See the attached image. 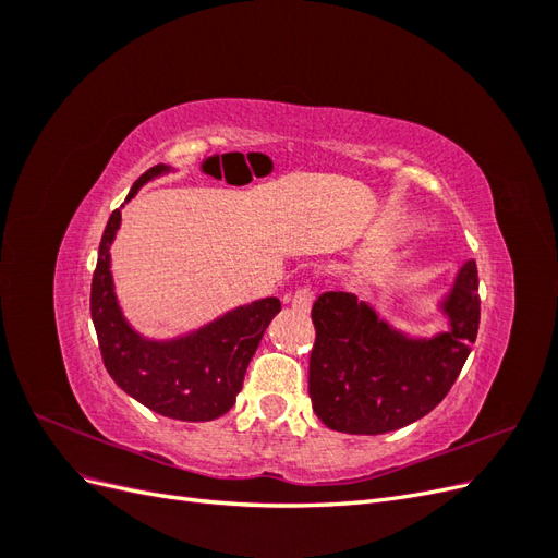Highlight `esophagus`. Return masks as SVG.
<instances>
[{
	"mask_svg": "<svg viewBox=\"0 0 558 558\" xmlns=\"http://www.w3.org/2000/svg\"><path fill=\"white\" fill-rule=\"evenodd\" d=\"M312 300H314V293H312L310 286H298L295 293L291 295V305L300 314H307L312 310Z\"/></svg>",
	"mask_w": 558,
	"mask_h": 558,
	"instance_id": "34e87169",
	"label": "esophagus"
}]
</instances>
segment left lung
Returning a JSON list of instances; mask_svg holds the SVG:
<instances>
[{"mask_svg": "<svg viewBox=\"0 0 558 558\" xmlns=\"http://www.w3.org/2000/svg\"><path fill=\"white\" fill-rule=\"evenodd\" d=\"M477 265L468 260L442 302L449 330L430 340L404 337L353 293L318 295L310 356L316 416L340 433L381 435L435 410L477 340Z\"/></svg>", "mask_w": 558, "mask_h": 558, "instance_id": "8db88e82", "label": "left lung"}]
</instances>
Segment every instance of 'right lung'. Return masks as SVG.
<instances>
[{
    "mask_svg": "<svg viewBox=\"0 0 558 558\" xmlns=\"http://www.w3.org/2000/svg\"><path fill=\"white\" fill-rule=\"evenodd\" d=\"M162 172H170V167L156 165L146 170L134 181L125 202ZM118 226L121 209L109 216L90 289V314L107 373L128 396L162 416L179 421L223 416L242 391L248 361L281 302L277 298L256 300L179 340H144L130 328L113 293L109 246Z\"/></svg>",
    "mask_w": 558,
    "mask_h": 558,
    "instance_id": "obj_1",
    "label": "right lung"
}]
</instances>
